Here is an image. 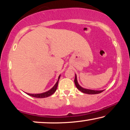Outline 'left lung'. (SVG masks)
Listing matches in <instances>:
<instances>
[{
    "label": "left lung",
    "instance_id": "left-lung-1",
    "mask_svg": "<svg viewBox=\"0 0 130 130\" xmlns=\"http://www.w3.org/2000/svg\"><path fill=\"white\" fill-rule=\"evenodd\" d=\"M74 83H75V85L78 89H79L80 91H81L82 92L84 93H86V94H98V93H100L101 92H102L104 90H89V89H84L80 86V85L78 84L77 81V77H76V75L75 76V79H74Z\"/></svg>",
    "mask_w": 130,
    "mask_h": 130
}]
</instances>
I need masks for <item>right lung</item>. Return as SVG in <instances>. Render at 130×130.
<instances>
[{"label":"right lung","mask_w":130,"mask_h":130,"mask_svg":"<svg viewBox=\"0 0 130 130\" xmlns=\"http://www.w3.org/2000/svg\"><path fill=\"white\" fill-rule=\"evenodd\" d=\"M60 77V76H59V77H58V81L57 82L56 85H55L54 86H53V88H52L50 90H48V91L44 92V93H39V94H30V93H27V94L28 95L34 97V98H47L48 96H50L53 95V94L55 92H56L57 88L58 83V80H59Z\"/></svg>","instance_id":"1"}]
</instances>
